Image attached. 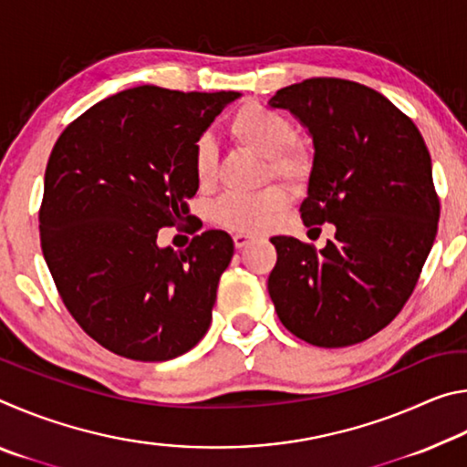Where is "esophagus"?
I'll return each mask as SVG.
<instances>
[{
  "instance_id": "obj_1",
  "label": "esophagus",
  "mask_w": 467,
  "mask_h": 467,
  "mask_svg": "<svg viewBox=\"0 0 467 467\" xmlns=\"http://www.w3.org/2000/svg\"><path fill=\"white\" fill-rule=\"evenodd\" d=\"M233 241H234V247H236V249H243V247H247V244L253 243L255 239H253V236H249V234L239 233V234L233 236Z\"/></svg>"
}]
</instances>
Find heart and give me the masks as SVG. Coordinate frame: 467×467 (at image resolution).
I'll use <instances>...</instances> for the list:
<instances>
[{"instance_id":"heart-1","label":"heart","mask_w":467,"mask_h":467,"mask_svg":"<svg viewBox=\"0 0 467 467\" xmlns=\"http://www.w3.org/2000/svg\"><path fill=\"white\" fill-rule=\"evenodd\" d=\"M236 146L265 158L274 177L300 181L311 167L309 150L292 140L295 131L286 117L262 105L241 107L226 125ZM193 172L197 183L208 187L216 177V146L210 138L197 140L193 148ZM288 195L282 187H265L255 193H231L212 205V216L231 231L257 233L270 226L286 208Z\"/></svg>"}]
</instances>
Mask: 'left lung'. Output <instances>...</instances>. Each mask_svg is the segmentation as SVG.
Listing matches in <instances>:
<instances>
[{
    "mask_svg": "<svg viewBox=\"0 0 467 467\" xmlns=\"http://www.w3.org/2000/svg\"><path fill=\"white\" fill-rule=\"evenodd\" d=\"M267 105L288 110L313 140L303 223L336 226L319 251L274 236L275 313L313 346L358 344L401 311L432 249L439 200L429 148L393 102L357 82L311 78Z\"/></svg>",
    "mask_w": 467,
    "mask_h": 467,
    "instance_id": "left-lung-1",
    "label": "left lung"
}]
</instances>
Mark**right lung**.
<instances>
[{"label": "right lung", "instance_id": "right-lung-1", "mask_svg": "<svg viewBox=\"0 0 467 467\" xmlns=\"http://www.w3.org/2000/svg\"><path fill=\"white\" fill-rule=\"evenodd\" d=\"M236 99L138 86L90 107L53 148L38 214L45 262L72 317L119 357L177 358L210 327L231 234L205 231L185 251L156 239L189 212L193 148Z\"/></svg>", "mask_w": 467, "mask_h": 467}]
</instances>
